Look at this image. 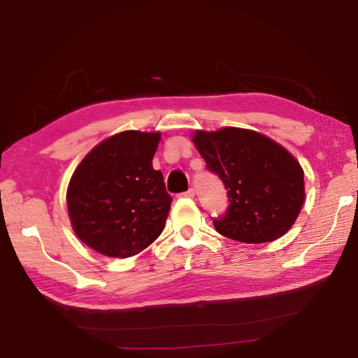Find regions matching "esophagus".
<instances>
[{"instance_id":"esophagus-1","label":"esophagus","mask_w":358,"mask_h":358,"mask_svg":"<svg viewBox=\"0 0 358 358\" xmlns=\"http://www.w3.org/2000/svg\"><path fill=\"white\" fill-rule=\"evenodd\" d=\"M181 196H183V197H187V199H192L194 196H196V191H194L192 187H189V189H187L186 192L181 194Z\"/></svg>"}]
</instances>
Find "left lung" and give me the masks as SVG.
I'll use <instances>...</instances> for the list:
<instances>
[{
	"mask_svg": "<svg viewBox=\"0 0 358 358\" xmlns=\"http://www.w3.org/2000/svg\"><path fill=\"white\" fill-rule=\"evenodd\" d=\"M192 142L227 189L229 208L213 221L217 232L241 243H266L294 226L305 202V180L286 148L241 128L196 131Z\"/></svg>",
	"mask_w": 358,
	"mask_h": 358,
	"instance_id": "obj_1",
	"label": "left lung"
}]
</instances>
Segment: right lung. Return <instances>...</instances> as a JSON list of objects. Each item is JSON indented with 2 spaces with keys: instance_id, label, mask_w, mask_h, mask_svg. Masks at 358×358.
<instances>
[{
  "instance_id": "add662e5",
  "label": "right lung",
  "mask_w": 358,
  "mask_h": 358,
  "mask_svg": "<svg viewBox=\"0 0 358 358\" xmlns=\"http://www.w3.org/2000/svg\"><path fill=\"white\" fill-rule=\"evenodd\" d=\"M159 141V132L123 131L96 145L77 166L66 202L85 245L124 259L159 237L172 203L151 162Z\"/></svg>"
}]
</instances>
